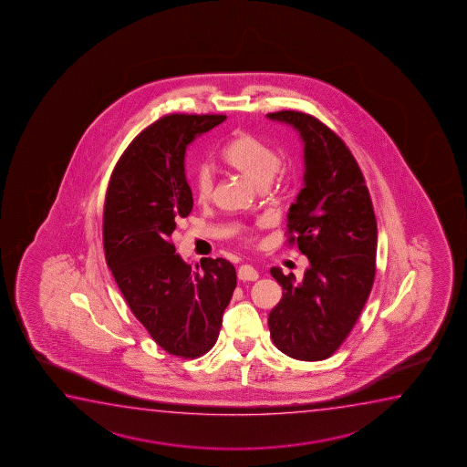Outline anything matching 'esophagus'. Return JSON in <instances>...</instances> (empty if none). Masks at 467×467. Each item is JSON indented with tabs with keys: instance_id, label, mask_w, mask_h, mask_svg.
Returning a JSON list of instances; mask_svg holds the SVG:
<instances>
[{
	"instance_id": "esophagus-1",
	"label": "esophagus",
	"mask_w": 467,
	"mask_h": 467,
	"mask_svg": "<svg viewBox=\"0 0 467 467\" xmlns=\"http://www.w3.org/2000/svg\"><path fill=\"white\" fill-rule=\"evenodd\" d=\"M237 277L241 279V281H256L258 279V273H256V269L254 266H250V265H243L241 268L237 269Z\"/></svg>"
}]
</instances>
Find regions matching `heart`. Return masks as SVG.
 Here are the masks:
<instances>
[{
	"mask_svg": "<svg viewBox=\"0 0 467 467\" xmlns=\"http://www.w3.org/2000/svg\"><path fill=\"white\" fill-rule=\"evenodd\" d=\"M224 166L249 180L256 188H265L281 167V160L273 148L255 135L237 134L222 151ZM213 192V177L207 167H199L194 173V196L199 202H207ZM250 234V230H244Z\"/></svg>",
	"mask_w": 467,
	"mask_h": 467,
	"instance_id": "b5f03b06",
	"label": "heart"
}]
</instances>
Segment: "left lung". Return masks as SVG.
<instances>
[{
    "label": "left lung",
    "instance_id": "1",
    "mask_svg": "<svg viewBox=\"0 0 467 467\" xmlns=\"http://www.w3.org/2000/svg\"><path fill=\"white\" fill-rule=\"evenodd\" d=\"M266 116L296 129L305 145V186L288 209L287 234L309 262L301 281L271 268L284 294L269 332L288 358L324 360L356 326L373 287L377 218L358 161L332 129L301 111Z\"/></svg>",
    "mask_w": 467,
    "mask_h": 467
}]
</instances>
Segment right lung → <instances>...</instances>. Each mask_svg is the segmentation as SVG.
<instances>
[{"instance_id":"1","label":"right lung","mask_w":467,"mask_h":467,"mask_svg":"<svg viewBox=\"0 0 467 467\" xmlns=\"http://www.w3.org/2000/svg\"><path fill=\"white\" fill-rule=\"evenodd\" d=\"M226 116L171 115L135 137L109 179L103 209L105 260L130 311L156 345L196 358L217 343L236 269L224 258L192 266L171 237L192 209L186 147Z\"/></svg>"}]
</instances>
